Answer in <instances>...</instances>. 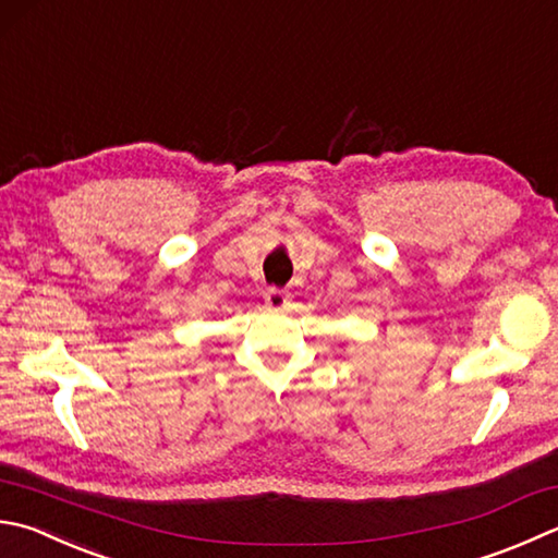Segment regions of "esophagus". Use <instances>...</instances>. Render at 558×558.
Instances as JSON below:
<instances>
[{
    "label": "esophagus",
    "mask_w": 558,
    "mask_h": 558,
    "mask_svg": "<svg viewBox=\"0 0 558 558\" xmlns=\"http://www.w3.org/2000/svg\"><path fill=\"white\" fill-rule=\"evenodd\" d=\"M265 306L269 308V311H287V306H289V296L287 293H283L281 289H267L265 291Z\"/></svg>",
    "instance_id": "34e87169"
}]
</instances>
